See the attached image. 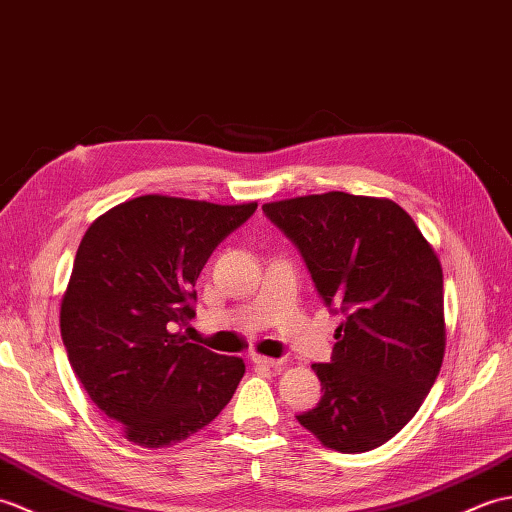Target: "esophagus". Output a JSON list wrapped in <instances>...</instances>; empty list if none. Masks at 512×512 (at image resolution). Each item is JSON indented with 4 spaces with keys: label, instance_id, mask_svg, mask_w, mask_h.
I'll return each instance as SVG.
<instances>
[{
    "label": "esophagus",
    "instance_id": "obj_1",
    "mask_svg": "<svg viewBox=\"0 0 512 512\" xmlns=\"http://www.w3.org/2000/svg\"><path fill=\"white\" fill-rule=\"evenodd\" d=\"M252 363H254V366H258V368H280L282 366V359L252 355Z\"/></svg>",
    "mask_w": 512,
    "mask_h": 512
}]
</instances>
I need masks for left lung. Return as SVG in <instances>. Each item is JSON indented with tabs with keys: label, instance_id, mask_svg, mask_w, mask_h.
<instances>
[{
	"label": "left lung",
	"instance_id": "1",
	"mask_svg": "<svg viewBox=\"0 0 512 512\" xmlns=\"http://www.w3.org/2000/svg\"><path fill=\"white\" fill-rule=\"evenodd\" d=\"M300 249L315 289L342 313L331 363H313L324 396L298 414L324 447L361 453L410 423L445 357L442 267L399 203L324 192L265 203Z\"/></svg>",
	"mask_w": 512,
	"mask_h": 512
}]
</instances>
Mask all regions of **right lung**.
<instances>
[{
    "label": "right lung",
    "instance_id": "add662e5",
    "mask_svg": "<svg viewBox=\"0 0 512 512\" xmlns=\"http://www.w3.org/2000/svg\"><path fill=\"white\" fill-rule=\"evenodd\" d=\"M258 203L164 195L124 201L85 232L61 300V337L78 381L124 438L160 449L197 434L245 374L175 333L195 317L192 289L227 234Z\"/></svg>",
    "mask_w": 512,
    "mask_h": 512
}]
</instances>
